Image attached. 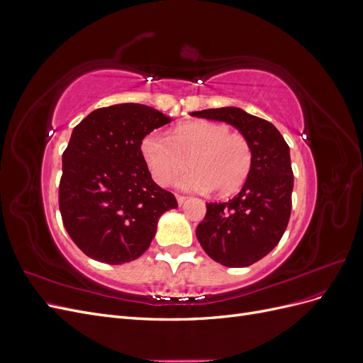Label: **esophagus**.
Segmentation results:
<instances>
[{"instance_id": "esophagus-1", "label": "esophagus", "mask_w": 363, "mask_h": 363, "mask_svg": "<svg viewBox=\"0 0 363 363\" xmlns=\"http://www.w3.org/2000/svg\"><path fill=\"white\" fill-rule=\"evenodd\" d=\"M186 200H188V199H186V196L177 195V203H179V206H183V204L186 203Z\"/></svg>"}]
</instances>
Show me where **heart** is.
<instances>
[{
	"instance_id": "obj_1",
	"label": "heart",
	"mask_w": 363,
	"mask_h": 363,
	"mask_svg": "<svg viewBox=\"0 0 363 363\" xmlns=\"http://www.w3.org/2000/svg\"><path fill=\"white\" fill-rule=\"evenodd\" d=\"M140 155L159 184H169L186 168L191 171L179 180L184 191L227 195L238 191L247 180L252 151L250 142L230 133L224 124L212 121H194L174 128L169 138L151 131L140 142Z\"/></svg>"
}]
</instances>
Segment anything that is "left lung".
I'll return each instance as SVG.
<instances>
[{
  "label": "left lung",
  "mask_w": 363,
  "mask_h": 363,
  "mask_svg": "<svg viewBox=\"0 0 363 363\" xmlns=\"http://www.w3.org/2000/svg\"><path fill=\"white\" fill-rule=\"evenodd\" d=\"M192 116L223 121L251 145L252 163L242 189L225 203H207L196 239L208 257L224 267H248L279 244L288 227L294 174L289 147L268 121L239 107L207 108Z\"/></svg>",
  "instance_id": "obj_1"
}]
</instances>
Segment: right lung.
I'll use <instances>...</instances> for the list:
<instances>
[{"instance_id":"add662e5","label":"right lung","mask_w":363,"mask_h":363,"mask_svg":"<svg viewBox=\"0 0 363 363\" xmlns=\"http://www.w3.org/2000/svg\"><path fill=\"white\" fill-rule=\"evenodd\" d=\"M171 118L150 106L96 108L72 130L62 156L59 206L63 225L86 256L121 265L138 259L159 218L177 208L140 155V142Z\"/></svg>"}]
</instances>
